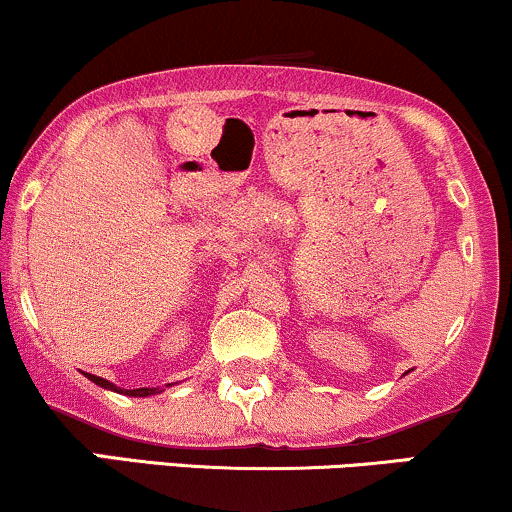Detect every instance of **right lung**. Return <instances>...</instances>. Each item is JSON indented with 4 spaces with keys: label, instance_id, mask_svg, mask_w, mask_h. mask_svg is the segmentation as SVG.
<instances>
[{
    "label": "right lung",
    "instance_id": "right-lung-1",
    "mask_svg": "<svg viewBox=\"0 0 512 512\" xmlns=\"http://www.w3.org/2000/svg\"><path fill=\"white\" fill-rule=\"evenodd\" d=\"M88 379L92 381V384H97V386H102V389H107V391H114V393H123V396H133V398H147V396H155V393H162L164 389H121V386H116V384H112V381H107V379H102V377H95V374H88ZM166 386H171V384H166Z\"/></svg>",
    "mask_w": 512,
    "mask_h": 512
}]
</instances>
